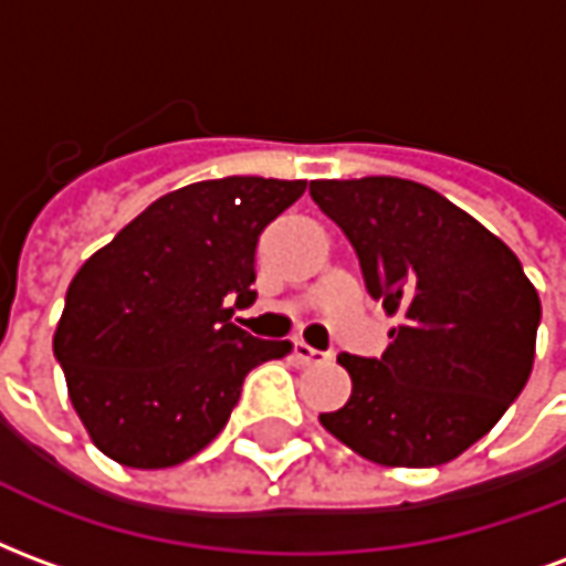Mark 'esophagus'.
Returning a JSON list of instances; mask_svg holds the SVG:
<instances>
[{"label":"esophagus","instance_id":"34e87169","mask_svg":"<svg viewBox=\"0 0 566 566\" xmlns=\"http://www.w3.org/2000/svg\"><path fill=\"white\" fill-rule=\"evenodd\" d=\"M291 355H294L296 364H331L333 360V352H318V348H312L303 339H294Z\"/></svg>","mask_w":566,"mask_h":566}]
</instances>
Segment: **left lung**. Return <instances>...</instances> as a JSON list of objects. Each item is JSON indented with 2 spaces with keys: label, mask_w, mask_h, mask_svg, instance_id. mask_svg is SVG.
<instances>
[{
  "label": "left lung",
  "mask_w": 566,
  "mask_h": 566,
  "mask_svg": "<svg viewBox=\"0 0 566 566\" xmlns=\"http://www.w3.org/2000/svg\"><path fill=\"white\" fill-rule=\"evenodd\" d=\"M364 282L400 315L381 357L339 355L352 397L321 424L385 467L454 461L497 424L534 367L539 296L497 235L406 178L312 181Z\"/></svg>",
  "instance_id": "obj_1"
}]
</instances>
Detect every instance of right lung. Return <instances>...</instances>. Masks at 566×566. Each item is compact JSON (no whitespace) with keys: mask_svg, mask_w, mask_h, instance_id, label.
I'll list each match as a JSON object with an SVG mask.
<instances>
[{"mask_svg":"<svg viewBox=\"0 0 566 566\" xmlns=\"http://www.w3.org/2000/svg\"><path fill=\"white\" fill-rule=\"evenodd\" d=\"M303 190L258 175L178 187L72 279L54 355L112 461L163 470L193 458L223 430L248 373L291 352L235 327L229 303H254L260 233Z\"/></svg>","mask_w":566,"mask_h":566,"instance_id":"right-lung-1","label":"right lung"}]
</instances>
